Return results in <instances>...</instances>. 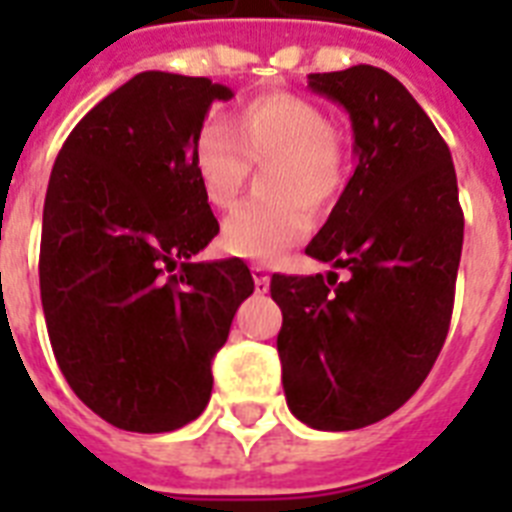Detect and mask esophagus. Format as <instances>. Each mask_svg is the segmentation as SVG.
I'll list each match as a JSON object with an SVG mask.
<instances>
[{
  "mask_svg": "<svg viewBox=\"0 0 512 512\" xmlns=\"http://www.w3.org/2000/svg\"><path fill=\"white\" fill-rule=\"evenodd\" d=\"M252 276H255L257 295H265V292H268V287H271V273H268V265H263V263L252 265Z\"/></svg>",
  "mask_w": 512,
  "mask_h": 512,
  "instance_id": "1",
  "label": "esophagus"
}]
</instances>
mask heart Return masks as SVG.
Segmentation results:
<instances>
[{
    "instance_id": "obj_1",
    "label": "heart",
    "mask_w": 512,
    "mask_h": 512,
    "mask_svg": "<svg viewBox=\"0 0 512 512\" xmlns=\"http://www.w3.org/2000/svg\"><path fill=\"white\" fill-rule=\"evenodd\" d=\"M252 167L260 199L233 209L220 244L244 260H273L308 233V213L327 215L348 183V146L316 103L265 92L241 103L228 130L209 124L193 143V170L209 207L228 209L239 199Z\"/></svg>"
}]
</instances>
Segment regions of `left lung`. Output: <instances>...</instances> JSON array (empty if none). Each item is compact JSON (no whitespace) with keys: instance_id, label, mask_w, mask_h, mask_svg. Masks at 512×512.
Returning <instances> with one entry per match:
<instances>
[{"instance_id":"left-lung-1","label":"left lung","mask_w":512,"mask_h":512,"mask_svg":"<svg viewBox=\"0 0 512 512\" xmlns=\"http://www.w3.org/2000/svg\"><path fill=\"white\" fill-rule=\"evenodd\" d=\"M353 124V177L305 255L348 279L273 273L284 396L316 430L385 420L444 348L462 255L452 154L396 76L374 66L311 74Z\"/></svg>"}]
</instances>
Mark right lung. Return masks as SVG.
<instances>
[{"mask_svg":"<svg viewBox=\"0 0 512 512\" xmlns=\"http://www.w3.org/2000/svg\"><path fill=\"white\" fill-rule=\"evenodd\" d=\"M204 76L143 71L60 148L42 217L39 287L71 390L114 428L170 433L212 396V358L255 289L241 260L191 263L217 225L193 170L215 100Z\"/></svg>","mask_w":512,"mask_h":512,"instance_id":"1","label":"right lung"}]
</instances>
